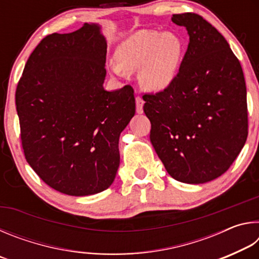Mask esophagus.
<instances>
[{"label":"esophagus","instance_id":"34e87169","mask_svg":"<svg viewBox=\"0 0 259 259\" xmlns=\"http://www.w3.org/2000/svg\"><path fill=\"white\" fill-rule=\"evenodd\" d=\"M143 106H144V100L142 97H136V112L138 114L143 113Z\"/></svg>","mask_w":259,"mask_h":259}]
</instances>
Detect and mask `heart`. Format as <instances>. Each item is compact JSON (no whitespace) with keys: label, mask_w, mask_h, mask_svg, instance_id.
I'll list each match as a JSON object with an SVG mask.
<instances>
[{"label":"heart","mask_w":259,"mask_h":259,"mask_svg":"<svg viewBox=\"0 0 259 259\" xmlns=\"http://www.w3.org/2000/svg\"><path fill=\"white\" fill-rule=\"evenodd\" d=\"M184 54L181 38L172 33L138 30L121 42L116 50L119 64L113 72L123 75L125 71L139 69V81L150 91H163L172 84Z\"/></svg>","instance_id":"obj_1"}]
</instances>
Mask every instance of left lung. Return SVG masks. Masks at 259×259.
<instances>
[{
	"mask_svg": "<svg viewBox=\"0 0 259 259\" xmlns=\"http://www.w3.org/2000/svg\"><path fill=\"white\" fill-rule=\"evenodd\" d=\"M190 43L172 84L144 95L150 139L168 174L203 184L227 171L248 136L247 89L225 37L196 14L174 15Z\"/></svg>",
	"mask_w": 259,
	"mask_h": 259,
	"instance_id": "obj_1",
	"label": "left lung"
}]
</instances>
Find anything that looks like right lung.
<instances>
[{"mask_svg":"<svg viewBox=\"0 0 259 259\" xmlns=\"http://www.w3.org/2000/svg\"><path fill=\"white\" fill-rule=\"evenodd\" d=\"M106 38L98 24L43 38L16 91L25 157L47 185L87 196L112 185L119 138L136 111L134 89H104Z\"/></svg>","mask_w":259,"mask_h":259,"instance_id":"1","label":"right lung"}]
</instances>
